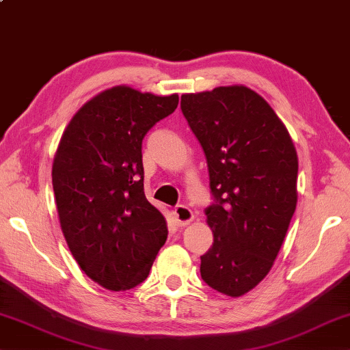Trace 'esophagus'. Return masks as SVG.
Segmentation results:
<instances>
[{
	"instance_id": "obj_1",
	"label": "esophagus",
	"mask_w": 350,
	"mask_h": 350,
	"mask_svg": "<svg viewBox=\"0 0 350 350\" xmlns=\"http://www.w3.org/2000/svg\"><path fill=\"white\" fill-rule=\"evenodd\" d=\"M174 219L178 227H184L193 219V212L186 206H176L174 210Z\"/></svg>"
}]
</instances>
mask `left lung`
I'll list each match as a JSON object with an SVG mask.
<instances>
[{"instance_id":"obj_1","label":"left lung","mask_w":350,"mask_h":350,"mask_svg":"<svg viewBox=\"0 0 350 350\" xmlns=\"http://www.w3.org/2000/svg\"><path fill=\"white\" fill-rule=\"evenodd\" d=\"M207 160L213 245L201 256L210 288L239 297L278 256L297 206V152L273 108L242 85L181 96Z\"/></svg>"}]
</instances>
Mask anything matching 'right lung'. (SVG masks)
Returning a JSON list of instances; mask_svg holds the SVG:
<instances>
[{
	"mask_svg": "<svg viewBox=\"0 0 350 350\" xmlns=\"http://www.w3.org/2000/svg\"><path fill=\"white\" fill-rule=\"evenodd\" d=\"M178 94L103 91L72 117L53 163V190L68 248L91 280L124 291L148 278L167 239L144 196L142 142L174 113Z\"/></svg>",
	"mask_w": 350,
	"mask_h": 350,
	"instance_id": "1",
	"label": "right lung"
}]
</instances>
